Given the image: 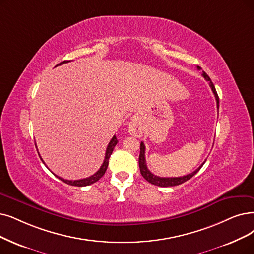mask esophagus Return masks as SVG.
<instances>
[{"label":"esophagus","mask_w":254,"mask_h":254,"mask_svg":"<svg viewBox=\"0 0 254 254\" xmlns=\"http://www.w3.org/2000/svg\"><path fill=\"white\" fill-rule=\"evenodd\" d=\"M128 131L130 134H132L133 136H136V137H139L141 133H143V126H141L140 122L137 118L133 117L131 119L128 125Z\"/></svg>","instance_id":"esophagus-1"}]
</instances>
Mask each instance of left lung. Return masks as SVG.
Here are the masks:
<instances>
[{"label":"left lung","mask_w":254,"mask_h":254,"mask_svg":"<svg viewBox=\"0 0 254 254\" xmlns=\"http://www.w3.org/2000/svg\"><path fill=\"white\" fill-rule=\"evenodd\" d=\"M197 67H198V69H200L199 66H197ZM202 76L205 78L206 81H208V83H209V86H210V88L212 90V93H214V95H215V98H216V101H217V106L219 108V97H218V94L216 92V88H215L214 83L211 82L210 78L207 76V74L205 72H203ZM145 151H146V147H145L143 141H141V143H140L139 158H138V165H139L140 174L148 182H150V184L154 185V186H158V187H175V186H179L181 184H184V182L188 181L189 179H190L192 176H194L197 173V172L202 168V166L204 165V162L206 161L205 160L203 164H202L198 169H196L194 172H191L190 174H188L186 176H182V177H159V176H156L154 174H152L151 172L149 171V169L147 168L146 158H145Z\"/></svg>","instance_id":"8db88e82"}]
</instances>
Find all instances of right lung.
<instances>
[{"mask_svg":"<svg viewBox=\"0 0 254 254\" xmlns=\"http://www.w3.org/2000/svg\"><path fill=\"white\" fill-rule=\"evenodd\" d=\"M66 63H68V60H64V62L60 63V64H57V65L64 64H66ZM57 65H56V66H57ZM118 141H119V140H118V138L116 137V135L110 139L109 144H108V146H107V148H106V153H105V158H104L103 164H102V166H101V168L96 172V173H95L94 175L89 176V177H87V178L79 179V180H66V179H64V178H62V177H58V176L55 175V174H54V175H55L56 177H58L60 180H63L64 182H65V184H67V185H69V186H74V187H86V186H89V185H92V184H95L96 181H98L101 177H102V176L105 174V172H106L107 167H108L109 157H110L111 153H113L114 148H115L116 145L118 144ZM35 147H36V144H35ZM37 153H38V151H37ZM38 155H39L40 159H42V161L45 164V161L43 160V158H42V156H40V154H38Z\"/></svg>","mask_w":254,"mask_h":254,"instance_id":"add662e5","label":"right lung"}]
</instances>
